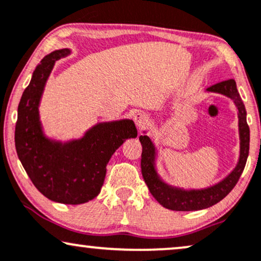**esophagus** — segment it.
I'll return each instance as SVG.
<instances>
[{"instance_id": "esophagus-1", "label": "esophagus", "mask_w": 261, "mask_h": 261, "mask_svg": "<svg viewBox=\"0 0 261 261\" xmlns=\"http://www.w3.org/2000/svg\"><path fill=\"white\" fill-rule=\"evenodd\" d=\"M134 121L138 128H143L148 123V118L143 112H137L134 116Z\"/></svg>"}]
</instances>
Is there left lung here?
I'll return each instance as SVG.
<instances>
[{"instance_id":"left-lung-1","label":"left lung","mask_w":261,"mask_h":261,"mask_svg":"<svg viewBox=\"0 0 261 261\" xmlns=\"http://www.w3.org/2000/svg\"><path fill=\"white\" fill-rule=\"evenodd\" d=\"M207 92L220 93L230 98L238 107L239 116V135H240V158L239 162L230 174L216 185L201 190H184L173 187L162 181L155 169L156 148L152 144L150 137L140 136L142 144L141 168L142 175L152 197L163 207L175 211H196L206 209L221 201L239 181L247 162L249 151V127L246 119V109L236 88L234 80L216 83L209 87Z\"/></svg>"}]
</instances>
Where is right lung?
I'll return each mask as SVG.
<instances>
[{
    "instance_id": "1",
    "label": "right lung",
    "mask_w": 261,
    "mask_h": 261,
    "mask_svg": "<svg viewBox=\"0 0 261 261\" xmlns=\"http://www.w3.org/2000/svg\"><path fill=\"white\" fill-rule=\"evenodd\" d=\"M70 54L62 48L45 56L33 71L17 107L15 148L31 181L50 200L82 204L98 196L106 166L127 138L137 137L130 119L99 123L80 140L57 142L45 136L39 120V102L55 62Z\"/></svg>"
}]
</instances>
